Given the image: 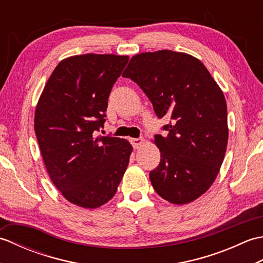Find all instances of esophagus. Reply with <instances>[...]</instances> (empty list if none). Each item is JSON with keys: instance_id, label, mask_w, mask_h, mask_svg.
I'll return each instance as SVG.
<instances>
[{"instance_id": "1", "label": "esophagus", "mask_w": 263, "mask_h": 263, "mask_svg": "<svg viewBox=\"0 0 263 263\" xmlns=\"http://www.w3.org/2000/svg\"><path fill=\"white\" fill-rule=\"evenodd\" d=\"M131 143L135 149L141 148L144 144V139L143 138H132L131 139Z\"/></svg>"}]
</instances>
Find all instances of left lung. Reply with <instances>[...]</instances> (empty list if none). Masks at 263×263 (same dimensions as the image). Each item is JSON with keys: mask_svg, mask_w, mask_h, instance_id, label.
Segmentation results:
<instances>
[{"mask_svg": "<svg viewBox=\"0 0 263 263\" xmlns=\"http://www.w3.org/2000/svg\"><path fill=\"white\" fill-rule=\"evenodd\" d=\"M137 82L159 119L170 117L166 138L155 136L160 163L150 172L155 191L186 204L208 191L228 142L224 93L203 63L192 55L163 49L131 58L122 74Z\"/></svg>", "mask_w": 263, "mask_h": 263, "instance_id": "obj_1", "label": "left lung"}]
</instances>
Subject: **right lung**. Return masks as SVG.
<instances>
[{
	"mask_svg": "<svg viewBox=\"0 0 263 263\" xmlns=\"http://www.w3.org/2000/svg\"><path fill=\"white\" fill-rule=\"evenodd\" d=\"M127 61L115 54L66 58L36 106L33 126L48 175L69 202L82 208H98L114 197L132 154L126 139L96 137Z\"/></svg>",
	"mask_w": 263,
	"mask_h": 263,
	"instance_id": "right-lung-1",
	"label": "right lung"
}]
</instances>
